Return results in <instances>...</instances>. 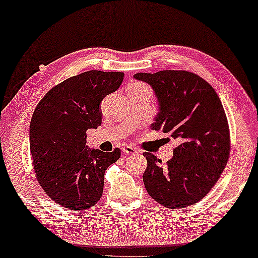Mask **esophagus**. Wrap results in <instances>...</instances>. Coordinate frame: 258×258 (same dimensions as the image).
Instances as JSON below:
<instances>
[{
  "label": "esophagus",
  "mask_w": 258,
  "mask_h": 258,
  "mask_svg": "<svg viewBox=\"0 0 258 258\" xmlns=\"http://www.w3.org/2000/svg\"><path fill=\"white\" fill-rule=\"evenodd\" d=\"M123 152L124 154H134V153H137V150L133 146H125L123 149Z\"/></svg>",
  "instance_id": "34e87169"
}]
</instances>
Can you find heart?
<instances>
[{
    "label": "heart",
    "mask_w": 258,
    "mask_h": 258,
    "mask_svg": "<svg viewBox=\"0 0 258 258\" xmlns=\"http://www.w3.org/2000/svg\"><path fill=\"white\" fill-rule=\"evenodd\" d=\"M143 87H145V86H143V84H141V83H132L128 87V89H138V88H143Z\"/></svg>",
    "instance_id": "1"
}]
</instances>
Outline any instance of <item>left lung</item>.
<instances>
[{"label":"left lung","instance_id":"obj_1","mask_svg":"<svg viewBox=\"0 0 258 258\" xmlns=\"http://www.w3.org/2000/svg\"><path fill=\"white\" fill-rule=\"evenodd\" d=\"M134 78L149 83L157 95L160 112L152 128L178 142L166 166L144 153L146 191L169 209L197 204L217 183L229 161L230 129L222 101L214 88L192 72L169 70Z\"/></svg>","mask_w":258,"mask_h":258}]
</instances>
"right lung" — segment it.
Wrapping results in <instances>:
<instances>
[{
	"mask_svg": "<svg viewBox=\"0 0 258 258\" xmlns=\"http://www.w3.org/2000/svg\"><path fill=\"white\" fill-rule=\"evenodd\" d=\"M122 72L88 71L57 84L37 104L29 149L40 186L57 205L86 210L103 196L104 175L121 150H88L87 130L101 123L100 103L123 81Z\"/></svg>",
	"mask_w": 258,
	"mask_h": 258,
	"instance_id": "1",
	"label": "right lung"
}]
</instances>
